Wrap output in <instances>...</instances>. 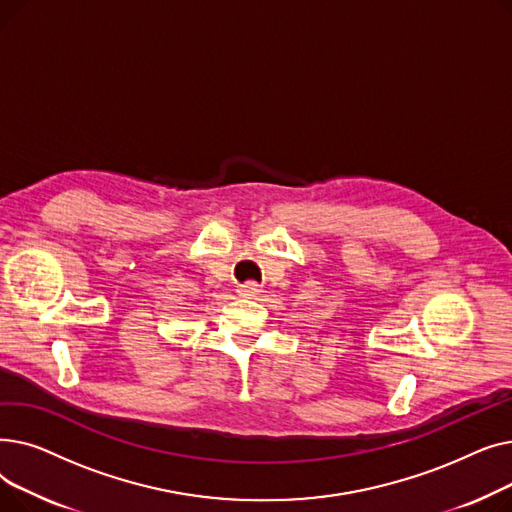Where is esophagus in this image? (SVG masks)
<instances>
[{"instance_id":"esophagus-1","label":"esophagus","mask_w":512,"mask_h":512,"mask_svg":"<svg viewBox=\"0 0 512 512\" xmlns=\"http://www.w3.org/2000/svg\"><path fill=\"white\" fill-rule=\"evenodd\" d=\"M238 292L245 294V297H257V294L261 292V286L257 282H245L238 286Z\"/></svg>"}]
</instances>
